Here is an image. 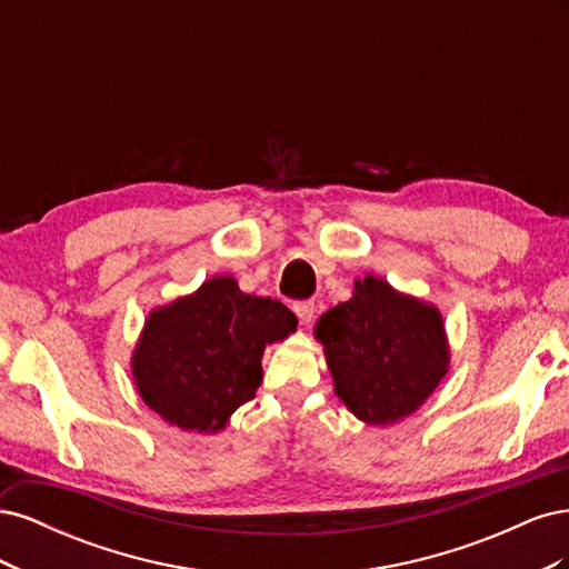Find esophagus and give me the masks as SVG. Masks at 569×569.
<instances>
[{"label": "esophagus", "mask_w": 569, "mask_h": 569, "mask_svg": "<svg viewBox=\"0 0 569 569\" xmlns=\"http://www.w3.org/2000/svg\"><path fill=\"white\" fill-rule=\"evenodd\" d=\"M295 313L301 320V325H308L316 316V303L313 301H299V303H295Z\"/></svg>", "instance_id": "esophagus-1"}]
</instances>
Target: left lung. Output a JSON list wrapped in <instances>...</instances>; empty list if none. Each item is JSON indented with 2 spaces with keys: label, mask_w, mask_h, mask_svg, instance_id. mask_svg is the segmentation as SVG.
Listing matches in <instances>:
<instances>
[{
  "label": "left lung",
  "mask_w": 569,
  "mask_h": 569,
  "mask_svg": "<svg viewBox=\"0 0 569 569\" xmlns=\"http://www.w3.org/2000/svg\"><path fill=\"white\" fill-rule=\"evenodd\" d=\"M335 393L358 420L393 425L412 416L449 372L441 311L366 274L353 295L316 322Z\"/></svg>",
  "instance_id": "obj_1"
}]
</instances>
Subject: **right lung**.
Listing matches in <instances>:
<instances>
[{
    "label": "right lung",
    "instance_id": "1",
    "mask_svg": "<svg viewBox=\"0 0 569 569\" xmlns=\"http://www.w3.org/2000/svg\"><path fill=\"white\" fill-rule=\"evenodd\" d=\"M291 332L297 316L284 303L244 295L232 274H216L147 316L130 358L137 393L182 432H222L256 396L268 343Z\"/></svg>",
    "mask_w": 569,
    "mask_h": 569
}]
</instances>
